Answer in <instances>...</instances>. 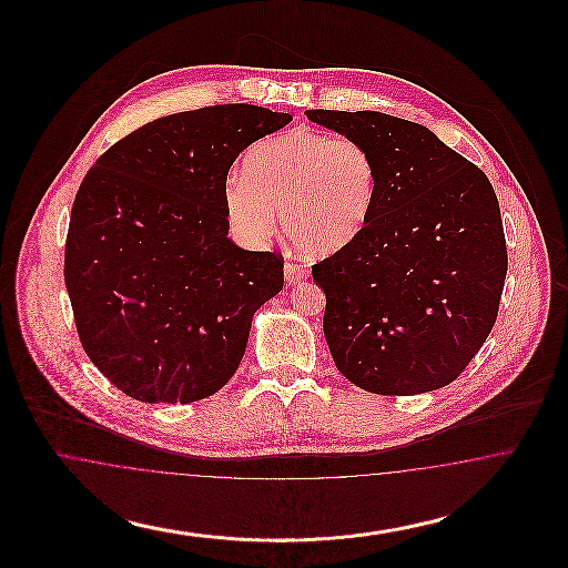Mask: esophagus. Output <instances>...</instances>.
<instances>
[{"label": "esophagus", "instance_id": "esophagus-1", "mask_svg": "<svg viewBox=\"0 0 568 568\" xmlns=\"http://www.w3.org/2000/svg\"><path fill=\"white\" fill-rule=\"evenodd\" d=\"M283 272H285V281H287L290 285H297L300 281H304V278L308 276L306 268H302V266H297V264H292V262H287V264L283 266Z\"/></svg>", "mask_w": 568, "mask_h": 568}]
</instances>
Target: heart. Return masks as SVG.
Returning a JSON list of instances; mask_svg holds the SVG:
<instances>
[{"mask_svg":"<svg viewBox=\"0 0 568 568\" xmlns=\"http://www.w3.org/2000/svg\"><path fill=\"white\" fill-rule=\"evenodd\" d=\"M241 176L225 183L223 209L248 244L266 243L281 213L300 251L329 257L362 239L377 206V162L343 135L294 130L264 138L244 153Z\"/></svg>","mask_w":568,"mask_h":568,"instance_id":"obj_1","label":"heart"}]
</instances>
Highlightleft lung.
I'll return each mask as SVG.
<instances>
[{"mask_svg":"<svg viewBox=\"0 0 568 568\" xmlns=\"http://www.w3.org/2000/svg\"><path fill=\"white\" fill-rule=\"evenodd\" d=\"M306 116L362 142L378 168L366 232L313 266L336 368L383 396L449 385L486 343L507 276L500 206L486 174L406 119L377 110Z\"/></svg>","mask_w":568,"mask_h":568,"instance_id":"1","label":"left lung"}]
</instances>
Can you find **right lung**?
<instances>
[{
    "mask_svg": "<svg viewBox=\"0 0 568 568\" xmlns=\"http://www.w3.org/2000/svg\"><path fill=\"white\" fill-rule=\"evenodd\" d=\"M290 121L248 104L168 114L82 179L65 287L89 359L130 398L190 405L236 373L283 257L227 239L223 187L244 149Z\"/></svg>",
    "mask_w": 568,
    "mask_h": 568,
    "instance_id": "right-lung-1",
    "label": "right lung"
}]
</instances>
